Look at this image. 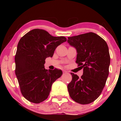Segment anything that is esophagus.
<instances>
[{
  "label": "esophagus",
  "instance_id": "esophagus-1",
  "mask_svg": "<svg viewBox=\"0 0 121 121\" xmlns=\"http://www.w3.org/2000/svg\"><path fill=\"white\" fill-rule=\"evenodd\" d=\"M67 73V72H66V71H64L63 72V74H65V73Z\"/></svg>",
  "mask_w": 121,
  "mask_h": 121
}]
</instances>
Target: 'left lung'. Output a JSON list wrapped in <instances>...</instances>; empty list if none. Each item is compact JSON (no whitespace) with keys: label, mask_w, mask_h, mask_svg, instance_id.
<instances>
[{"label":"left lung","mask_w":121,"mask_h":121,"mask_svg":"<svg viewBox=\"0 0 121 121\" xmlns=\"http://www.w3.org/2000/svg\"><path fill=\"white\" fill-rule=\"evenodd\" d=\"M68 39V43L77 51L76 63L83 68L81 78L70 73L72 80L68 85L69 95L78 104L91 103L100 95L109 75L110 57L108 44L93 32Z\"/></svg>","instance_id":"obj_1"}]
</instances>
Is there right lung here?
Here are the masks:
<instances>
[{
    "label": "right lung",
    "instance_id": "right-lung-1",
    "mask_svg": "<svg viewBox=\"0 0 121 121\" xmlns=\"http://www.w3.org/2000/svg\"><path fill=\"white\" fill-rule=\"evenodd\" d=\"M66 39L55 37L48 32L34 29L23 36L18 43L15 74L21 93L30 102L39 104L49 96L53 83L62 74L61 70H47L46 58L53 55L56 48Z\"/></svg>",
    "mask_w": 121,
    "mask_h": 121
}]
</instances>
